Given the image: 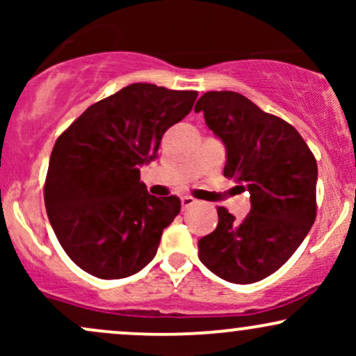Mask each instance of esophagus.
<instances>
[{"instance_id": "obj_1", "label": "esophagus", "mask_w": 356, "mask_h": 356, "mask_svg": "<svg viewBox=\"0 0 356 356\" xmlns=\"http://www.w3.org/2000/svg\"><path fill=\"white\" fill-rule=\"evenodd\" d=\"M195 204V199H192L191 195H184V197H181V206L182 209H187V207L194 206Z\"/></svg>"}]
</instances>
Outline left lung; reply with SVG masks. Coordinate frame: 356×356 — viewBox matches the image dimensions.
<instances>
[{"mask_svg": "<svg viewBox=\"0 0 356 356\" xmlns=\"http://www.w3.org/2000/svg\"><path fill=\"white\" fill-rule=\"evenodd\" d=\"M226 147L224 175L249 192L251 211L219 222L199 239V259L216 276L251 284L277 271L316 218L318 167L298 130L236 92H207L195 104Z\"/></svg>", "mask_w": 356, "mask_h": 356, "instance_id": "left-lung-1", "label": "left lung"}]
</instances>
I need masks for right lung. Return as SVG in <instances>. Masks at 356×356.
<instances>
[{
    "label": "right lung",
    "mask_w": 356,
    "mask_h": 356,
    "mask_svg": "<svg viewBox=\"0 0 356 356\" xmlns=\"http://www.w3.org/2000/svg\"><path fill=\"white\" fill-rule=\"evenodd\" d=\"M195 99L192 90L132 83L90 105L56 138L44 206L61 248L88 275L120 280L155 257L181 201L150 195L138 169L157 159L165 130Z\"/></svg>",
    "instance_id": "obj_1"
}]
</instances>
